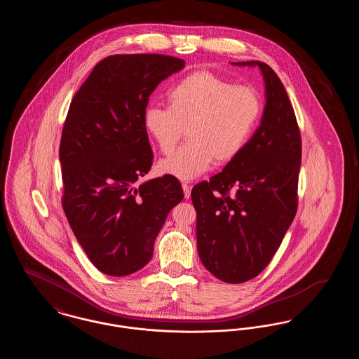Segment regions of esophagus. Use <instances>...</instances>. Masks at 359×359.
Returning <instances> with one entry per match:
<instances>
[{
  "instance_id": "34e87169",
  "label": "esophagus",
  "mask_w": 359,
  "mask_h": 359,
  "mask_svg": "<svg viewBox=\"0 0 359 359\" xmlns=\"http://www.w3.org/2000/svg\"><path fill=\"white\" fill-rule=\"evenodd\" d=\"M182 187H183V192H184V198L188 199L189 195H191V186L184 183V184H182Z\"/></svg>"
}]
</instances>
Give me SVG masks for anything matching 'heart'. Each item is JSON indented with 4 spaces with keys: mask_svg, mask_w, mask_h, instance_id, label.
<instances>
[{
    "mask_svg": "<svg viewBox=\"0 0 359 359\" xmlns=\"http://www.w3.org/2000/svg\"><path fill=\"white\" fill-rule=\"evenodd\" d=\"M168 109L151 106L144 128L161 154H171L187 130L184 147L158 163V170L188 182L205 173L212 161L227 164L248 145L262 113L261 95L250 86L211 71L188 74L168 93Z\"/></svg>",
    "mask_w": 359,
    "mask_h": 359,
    "instance_id": "obj_1",
    "label": "heart"
}]
</instances>
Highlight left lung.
Returning <instances> with one entry per match:
<instances>
[{
    "label": "left lung",
    "instance_id": "8db88e82",
    "mask_svg": "<svg viewBox=\"0 0 359 359\" xmlns=\"http://www.w3.org/2000/svg\"><path fill=\"white\" fill-rule=\"evenodd\" d=\"M258 66L266 104L255 135L222 172L191 191L201 261L230 284L261 273L280 248L297 211L302 136L285 87L273 69Z\"/></svg>",
    "mask_w": 359,
    "mask_h": 359
}]
</instances>
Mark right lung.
Here are the masks:
<instances>
[{
  "instance_id": "1",
  "label": "right lung",
  "mask_w": 359,
  "mask_h": 359,
  "mask_svg": "<svg viewBox=\"0 0 359 359\" xmlns=\"http://www.w3.org/2000/svg\"><path fill=\"white\" fill-rule=\"evenodd\" d=\"M184 60L158 53L111 55L74 95L59 147L62 205L93 265L121 277L144 268L172 208L184 198L164 175L136 187L152 167L144 128L149 95Z\"/></svg>"
}]
</instances>
